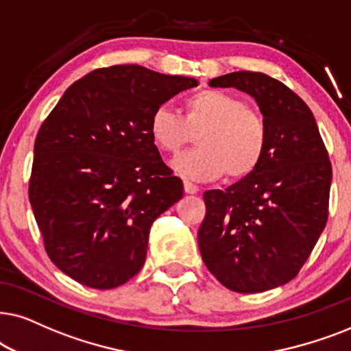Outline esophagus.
Returning a JSON list of instances; mask_svg holds the SVG:
<instances>
[{
  "instance_id": "esophagus-1",
  "label": "esophagus",
  "mask_w": 351,
  "mask_h": 351,
  "mask_svg": "<svg viewBox=\"0 0 351 351\" xmlns=\"http://www.w3.org/2000/svg\"><path fill=\"white\" fill-rule=\"evenodd\" d=\"M184 191L188 194H195L199 191V186L194 184V183H191V181H188V180H184Z\"/></svg>"
}]
</instances>
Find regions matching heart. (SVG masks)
Wrapping results in <instances>:
<instances>
[{
	"label": "heart",
	"instance_id": "1",
	"mask_svg": "<svg viewBox=\"0 0 351 351\" xmlns=\"http://www.w3.org/2000/svg\"><path fill=\"white\" fill-rule=\"evenodd\" d=\"M149 133L162 152L178 154L197 134V149L173 162L191 180H217L226 173L237 181L250 176L268 149L269 132L263 115L242 97L221 90H204L184 101V115L158 106L149 119Z\"/></svg>",
	"mask_w": 351,
	"mask_h": 351
}]
</instances>
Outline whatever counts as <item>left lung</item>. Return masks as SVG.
Masks as SVG:
<instances>
[{
    "label": "left lung",
    "instance_id": "obj_1",
    "mask_svg": "<svg viewBox=\"0 0 351 351\" xmlns=\"http://www.w3.org/2000/svg\"><path fill=\"white\" fill-rule=\"evenodd\" d=\"M208 85L254 97L269 141L250 176L204 194L200 255L224 287L265 292L297 276L328 223L329 154L310 107L282 82L261 72H232Z\"/></svg>",
    "mask_w": 351,
    "mask_h": 351
}]
</instances>
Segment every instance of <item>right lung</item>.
<instances>
[{
    "instance_id": "right-lung-1",
    "label": "right lung",
    "mask_w": 351,
    "mask_h": 351,
    "mask_svg": "<svg viewBox=\"0 0 351 351\" xmlns=\"http://www.w3.org/2000/svg\"><path fill=\"white\" fill-rule=\"evenodd\" d=\"M197 80L139 65L93 70L67 88L35 139L29 197L51 261L114 289L143 268L151 224L183 197L149 119Z\"/></svg>"
}]
</instances>
